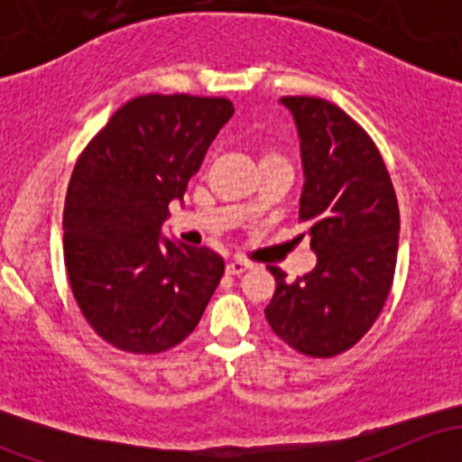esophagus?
I'll use <instances>...</instances> for the list:
<instances>
[{
	"label": "esophagus",
	"instance_id": "obj_1",
	"mask_svg": "<svg viewBox=\"0 0 462 462\" xmlns=\"http://www.w3.org/2000/svg\"><path fill=\"white\" fill-rule=\"evenodd\" d=\"M248 268H250L248 261L235 259V261H230V263L226 265V273H227V274H232V277H239V274H244L245 270H248Z\"/></svg>",
	"mask_w": 462,
	"mask_h": 462
}]
</instances>
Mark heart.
I'll return each mask as SVG.
<instances>
[{
  "label": "heart",
  "instance_id": "1",
  "mask_svg": "<svg viewBox=\"0 0 462 462\" xmlns=\"http://www.w3.org/2000/svg\"><path fill=\"white\" fill-rule=\"evenodd\" d=\"M270 158H282L277 152H263V156H261V161H270Z\"/></svg>",
  "mask_w": 462,
  "mask_h": 462
}]
</instances>
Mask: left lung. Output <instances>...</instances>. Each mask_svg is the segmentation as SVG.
<instances>
[{"label":"left lung","instance_id":"obj_1","mask_svg":"<svg viewBox=\"0 0 462 462\" xmlns=\"http://www.w3.org/2000/svg\"><path fill=\"white\" fill-rule=\"evenodd\" d=\"M282 105L300 134V221L309 223L318 265L295 282L268 265L277 288L265 319L295 351L333 357L365 337L389 297L398 199L375 143L351 116L321 97L286 96Z\"/></svg>","mask_w":462,"mask_h":462}]
</instances>
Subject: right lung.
I'll use <instances>...</instances> for the list:
<instances>
[{"label":"right lung","instance_id":"add662e5","mask_svg":"<svg viewBox=\"0 0 462 462\" xmlns=\"http://www.w3.org/2000/svg\"><path fill=\"white\" fill-rule=\"evenodd\" d=\"M235 114L226 97L149 93L120 106L69 180L64 263L93 330L127 353H162L201 319L226 263L162 239L209 143Z\"/></svg>","mask_w":462,"mask_h":462}]
</instances>
